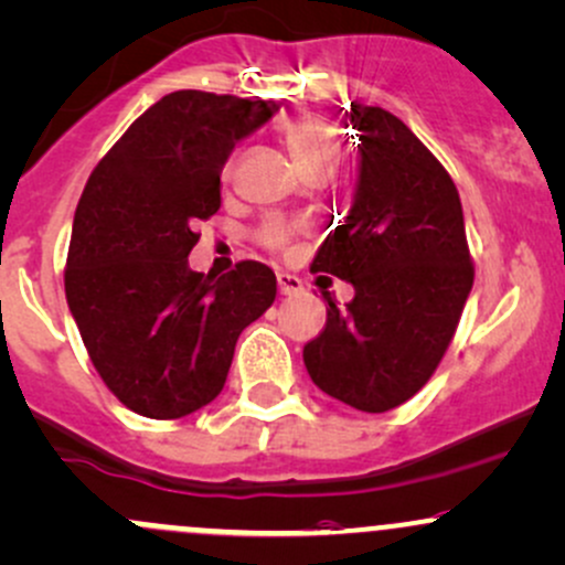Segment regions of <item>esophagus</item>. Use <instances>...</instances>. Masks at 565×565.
Listing matches in <instances>:
<instances>
[{
    "label": "esophagus",
    "instance_id": "esophagus-1",
    "mask_svg": "<svg viewBox=\"0 0 565 565\" xmlns=\"http://www.w3.org/2000/svg\"><path fill=\"white\" fill-rule=\"evenodd\" d=\"M276 281H278V292L281 295H295L302 289V281L297 276H292V273H278Z\"/></svg>",
    "mask_w": 565,
    "mask_h": 565
}]
</instances>
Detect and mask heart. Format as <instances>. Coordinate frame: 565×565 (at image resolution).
I'll list each match as a JSON object with an SVG mask.
<instances>
[{
    "mask_svg": "<svg viewBox=\"0 0 565 565\" xmlns=\"http://www.w3.org/2000/svg\"><path fill=\"white\" fill-rule=\"evenodd\" d=\"M284 139L300 169L332 166L334 154H338V139H334L332 126L327 122V117L316 115V111H297L289 117L284 122ZM289 235H292V227L281 220H268L259 227V241L270 249H281Z\"/></svg>",
    "mask_w": 565,
    "mask_h": 565,
    "instance_id": "obj_1",
    "label": "heart"
}]
</instances>
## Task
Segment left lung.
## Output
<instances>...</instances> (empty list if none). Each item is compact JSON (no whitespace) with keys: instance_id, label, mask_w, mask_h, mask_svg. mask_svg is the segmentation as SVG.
I'll return each mask as SVG.
<instances>
[{"instance_id":"8db88e82","label":"left lung","mask_w":565,"mask_h":565,"mask_svg":"<svg viewBox=\"0 0 565 565\" xmlns=\"http://www.w3.org/2000/svg\"><path fill=\"white\" fill-rule=\"evenodd\" d=\"M359 179L351 212L327 235L311 270L353 287L302 349L308 375L334 399L386 413L418 394L443 362L475 268L461 198L424 141L381 107L351 104Z\"/></svg>"}]
</instances>
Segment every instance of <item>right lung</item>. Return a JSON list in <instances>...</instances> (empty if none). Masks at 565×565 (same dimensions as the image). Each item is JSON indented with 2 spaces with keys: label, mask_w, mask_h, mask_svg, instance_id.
I'll list each match as a JSON object with an SVG mask.
<instances>
[{
  "label": "right lung",
  "mask_w": 565,
  "mask_h": 565,
  "mask_svg": "<svg viewBox=\"0 0 565 565\" xmlns=\"http://www.w3.org/2000/svg\"><path fill=\"white\" fill-rule=\"evenodd\" d=\"M276 102L177 90L131 122L74 212L64 287L88 356L128 411L169 420L222 392L238 334L276 300V273L244 259L190 270L195 225L220 212L233 147Z\"/></svg>",
  "instance_id": "obj_1"
}]
</instances>
